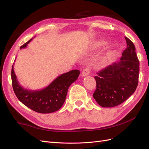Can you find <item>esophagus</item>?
Wrapping results in <instances>:
<instances>
[{
	"instance_id": "1",
	"label": "esophagus",
	"mask_w": 149,
	"mask_h": 149,
	"mask_svg": "<svg viewBox=\"0 0 149 149\" xmlns=\"http://www.w3.org/2000/svg\"><path fill=\"white\" fill-rule=\"evenodd\" d=\"M90 74V70L89 68H85L82 71V76H86Z\"/></svg>"
}]
</instances>
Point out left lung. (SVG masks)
I'll use <instances>...</instances> for the list:
<instances>
[{"label":"left lung","instance_id":"8db88e82","mask_svg":"<svg viewBox=\"0 0 149 149\" xmlns=\"http://www.w3.org/2000/svg\"><path fill=\"white\" fill-rule=\"evenodd\" d=\"M125 39L127 47L120 60L102 69L94 77L96 89L93 97L104 107L120 104L132 95L137 86L139 61L134 43L127 37Z\"/></svg>","mask_w":149,"mask_h":149}]
</instances>
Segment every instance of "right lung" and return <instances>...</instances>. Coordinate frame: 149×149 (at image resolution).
Wrapping results in <instances>:
<instances>
[{"label": "right lung", "instance_id": "add662e5", "mask_svg": "<svg viewBox=\"0 0 149 149\" xmlns=\"http://www.w3.org/2000/svg\"><path fill=\"white\" fill-rule=\"evenodd\" d=\"M32 39L21 46L20 49L25 48ZM79 73L78 70H71L58 76L43 89L30 90L20 84L13 65L11 71L12 87L19 100L26 107L39 113H51L61 107L65 101L69 87L78 79Z\"/></svg>", "mask_w": 149, "mask_h": 149}]
</instances>
